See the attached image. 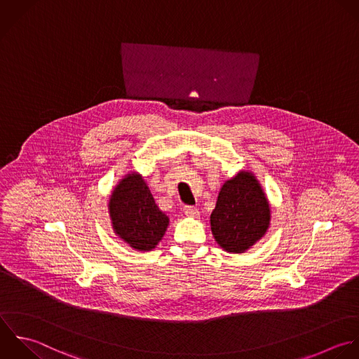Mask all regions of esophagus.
<instances>
[{
	"mask_svg": "<svg viewBox=\"0 0 359 359\" xmlns=\"http://www.w3.org/2000/svg\"><path fill=\"white\" fill-rule=\"evenodd\" d=\"M183 211H184V214H186L187 217H190V218H198V215H200L198 210H197L196 207H193V205H186V207L183 208Z\"/></svg>",
	"mask_w": 359,
	"mask_h": 359,
	"instance_id": "34e87169",
	"label": "esophagus"
}]
</instances>
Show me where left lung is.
<instances>
[{"label": "left lung", "mask_w": 359, "mask_h": 359, "mask_svg": "<svg viewBox=\"0 0 359 359\" xmlns=\"http://www.w3.org/2000/svg\"><path fill=\"white\" fill-rule=\"evenodd\" d=\"M270 225L267 197L249 172L228 180L211 214V231L217 243L229 253H243L260 241Z\"/></svg>", "instance_id": "left-lung-1"}]
</instances>
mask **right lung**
<instances>
[{"instance_id":"add662e5","label":"right lung","mask_w":359,"mask_h":359,"mask_svg":"<svg viewBox=\"0 0 359 359\" xmlns=\"http://www.w3.org/2000/svg\"><path fill=\"white\" fill-rule=\"evenodd\" d=\"M109 214L114 233L133 249L152 250L163 238L169 218L159 210L138 173L127 175L113 190Z\"/></svg>"}]
</instances>
